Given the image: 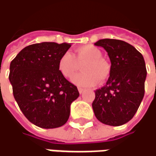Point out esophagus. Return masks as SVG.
I'll return each instance as SVG.
<instances>
[{
  "label": "esophagus",
  "instance_id": "obj_1",
  "mask_svg": "<svg viewBox=\"0 0 156 156\" xmlns=\"http://www.w3.org/2000/svg\"><path fill=\"white\" fill-rule=\"evenodd\" d=\"M78 92H79L80 94H82L83 92L85 90H84V89H83V88H78Z\"/></svg>",
  "mask_w": 156,
  "mask_h": 156
}]
</instances>
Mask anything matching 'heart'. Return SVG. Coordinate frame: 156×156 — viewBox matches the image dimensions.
<instances>
[{"mask_svg":"<svg viewBox=\"0 0 156 156\" xmlns=\"http://www.w3.org/2000/svg\"><path fill=\"white\" fill-rule=\"evenodd\" d=\"M83 73L72 78V83L79 87H93L98 82L103 83L111 73V66L103 58L99 48L92 45L82 46L63 54L58 62V69L65 78H71L81 66Z\"/></svg>","mask_w":156,"mask_h":156,"instance_id":"1","label":"heart"}]
</instances>
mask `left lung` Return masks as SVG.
<instances>
[{
  "label": "left lung",
  "mask_w": 156,
  "mask_h": 156,
  "mask_svg": "<svg viewBox=\"0 0 156 156\" xmlns=\"http://www.w3.org/2000/svg\"><path fill=\"white\" fill-rule=\"evenodd\" d=\"M95 45L108 52L111 73L104 86L95 91L92 108L101 123L122 126L133 118L144 96V59L132 45L121 40L101 39Z\"/></svg>",
  "instance_id": "left-lung-1"
}]
</instances>
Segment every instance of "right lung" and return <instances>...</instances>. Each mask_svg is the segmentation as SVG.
<instances>
[{
	"instance_id": "add662e5",
	"label": "right lung",
	"mask_w": 156,
	"mask_h": 156,
	"mask_svg": "<svg viewBox=\"0 0 156 156\" xmlns=\"http://www.w3.org/2000/svg\"><path fill=\"white\" fill-rule=\"evenodd\" d=\"M70 47L66 42L35 43L11 61L13 96L24 115L37 126H62L69 119L72 102L79 96L78 88L58 69L60 58Z\"/></svg>"
}]
</instances>
